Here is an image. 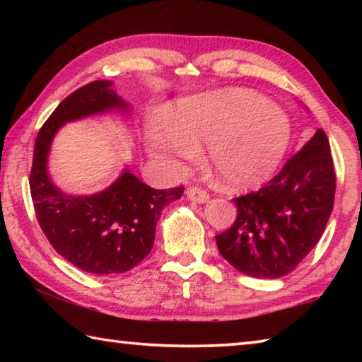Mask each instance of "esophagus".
<instances>
[{"instance_id":"obj_1","label":"esophagus","mask_w":362,"mask_h":362,"mask_svg":"<svg viewBox=\"0 0 362 362\" xmlns=\"http://www.w3.org/2000/svg\"><path fill=\"white\" fill-rule=\"evenodd\" d=\"M187 196L192 201H194V203H199V204L207 203V201H209V193L199 187H188Z\"/></svg>"}]
</instances>
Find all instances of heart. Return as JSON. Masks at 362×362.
Returning a JSON list of instances; mask_svg holds the SVG:
<instances>
[{
	"instance_id": "obj_1",
	"label": "heart",
	"mask_w": 362,
	"mask_h": 362,
	"mask_svg": "<svg viewBox=\"0 0 362 362\" xmlns=\"http://www.w3.org/2000/svg\"><path fill=\"white\" fill-rule=\"evenodd\" d=\"M170 122L173 129L150 126V148L163 156L192 159L196 145H207L212 170L230 189L265 183L278 170L292 140L284 110L243 88L182 100Z\"/></svg>"
}]
</instances>
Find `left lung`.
Masks as SVG:
<instances>
[{"instance_id":"1","label":"left lung","mask_w":362,"mask_h":362,"mask_svg":"<svg viewBox=\"0 0 362 362\" xmlns=\"http://www.w3.org/2000/svg\"><path fill=\"white\" fill-rule=\"evenodd\" d=\"M334 196L330 145L317 129L265 187L233 199L238 216L216 236L218 252L247 276H286L320 241Z\"/></svg>"}]
</instances>
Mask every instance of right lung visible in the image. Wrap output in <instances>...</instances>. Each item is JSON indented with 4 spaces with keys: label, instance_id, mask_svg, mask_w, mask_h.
<instances>
[{
    "label": "right lung",
    "instance_id": "right-lung-1",
    "mask_svg": "<svg viewBox=\"0 0 362 362\" xmlns=\"http://www.w3.org/2000/svg\"><path fill=\"white\" fill-rule=\"evenodd\" d=\"M112 110L127 112V103L110 81H93L59 103L36 136L30 192L42 233L56 252L93 274L129 272L150 254L156 222L183 187L155 189L124 169L108 188L89 196L66 194L47 174L52 139L65 122Z\"/></svg>",
    "mask_w": 362,
    "mask_h": 362
}]
</instances>
